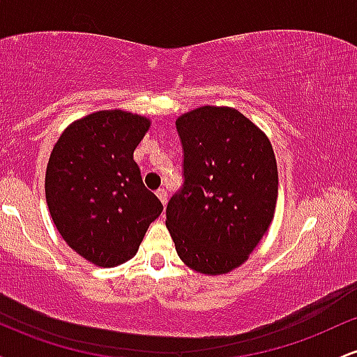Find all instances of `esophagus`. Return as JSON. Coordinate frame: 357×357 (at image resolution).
Wrapping results in <instances>:
<instances>
[{"label": "esophagus", "mask_w": 357, "mask_h": 357, "mask_svg": "<svg viewBox=\"0 0 357 357\" xmlns=\"http://www.w3.org/2000/svg\"><path fill=\"white\" fill-rule=\"evenodd\" d=\"M155 195H158V198L161 199L162 206H166V203H167V192H166L165 188H159V190L155 191Z\"/></svg>", "instance_id": "esophagus-1"}]
</instances>
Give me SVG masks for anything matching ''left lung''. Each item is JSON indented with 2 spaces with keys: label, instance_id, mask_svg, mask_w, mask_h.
<instances>
[{
  "label": "left lung",
  "instance_id": "8db88e82",
  "mask_svg": "<svg viewBox=\"0 0 357 357\" xmlns=\"http://www.w3.org/2000/svg\"><path fill=\"white\" fill-rule=\"evenodd\" d=\"M184 149L183 190L166 227L184 264L204 275L238 268L267 233L278 195L267 134L233 107L203 105L176 119Z\"/></svg>",
  "mask_w": 357,
  "mask_h": 357
}]
</instances>
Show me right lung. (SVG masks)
I'll use <instances>...</instances> for the list:
<instances>
[{
	"label": "right lung",
	"mask_w": 357,
	"mask_h": 357,
	"mask_svg": "<svg viewBox=\"0 0 357 357\" xmlns=\"http://www.w3.org/2000/svg\"><path fill=\"white\" fill-rule=\"evenodd\" d=\"M149 127L139 114L97 110L73 121L52 149L45 174L50 216L68 247L97 267L130 260L162 211L134 161Z\"/></svg>",
	"instance_id": "right-lung-1"
}]
</instances>
